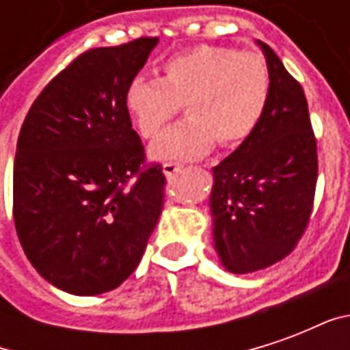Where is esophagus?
<instances>
[{
  "label": "esophagus",
  "mask_w": 350,
  "mask_h": 350,
  "mask_svg": "<svg viewBox=\"0 0 350 350\" xmlns=\"http://www.w3.org/2000/svg\"><path fill=\"white\" fill-rule=\"evenodd\" d=\"M182 170V165H176V163H165V165H163V174L167 176V178H174V176L180 174Z\"/></svg>",
  "instance_id": "esophagus-1"
}]
</instances>
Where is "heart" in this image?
<instances>
[{"label": "heart", "mask_w": 350, "mask_h": 350, "mask_svg": "<svg viewBox=\"0 0 350 350\" xmlns=\"http://www.w3.org/2000/svg\"><path fill=\"white\" fill-rule=\"evenodd\" d=\"M271 99V72L260 54L200 44L168 57L161 79L138 77L125 108L138 133L157 138L185 105L189 120L150 148L155 161L197 159L215 142L242 144L257 131Z\"/></svg>", "instance_id": "b5f03b06"}]
</instances>
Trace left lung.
<instances>
[{"label":"left lung","mask_w":350,"mask_h":350,"mask_svg":"<svg viewBox=\"0 0 350 350\" xmlns=\"http://www.w3.org/2000/svg\"><path fill=\"white\" fill-rule=\"evenodd\" d=\"M257 44L271 72L270 105L257 131L212 168L213 250L232 273L268 268L294 250L319 172L304 90L268 44Z\"/></svg>","instance_id":"left-lung-1"}]
</instances>
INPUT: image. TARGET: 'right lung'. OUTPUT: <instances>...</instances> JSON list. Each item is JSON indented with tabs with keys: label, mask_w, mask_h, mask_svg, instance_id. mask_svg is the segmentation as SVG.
<instances>
[{
	"label": "right lung",
	"mask_w": 350,
	"mask_h": 350,
	"mask_svg": "<svg viewBox=\"0 0 350 350\" xmlns=\"http://www.w3.org/2000/svg\"><path fill=\"white\" fill-rule=\"evenodd\" d=\"M159 39L92 49L44 88L20 129L12 204L29 262L77 296L120 286L157 225L165 176L144 165L125 92Z\"/></svg>",
	"instance_id": "right-lung-1"
}]
</instances>
